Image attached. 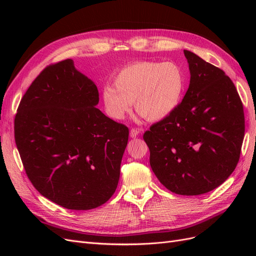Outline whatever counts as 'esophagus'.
<instances>
[{
    "instance_id": "obj_1",
    "label": "esophagus",
    "mask_w": 256,
    "mask_h": 256,
    "mask_svg": "<svg viewBox=\"0 0 256 256\" xmlns=\"http://www.w3.org/2000/svg\"><path fill=\"white\" fill-rule=\"evenodd\" d=\"M140 131H141V129L132 128V129L130 130V136H131V138H136V136H138V134H140Z\"/></svg>"
}]
</instances>
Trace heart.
Masks as SVG:
<instances>
[{
	"mask_svg": "<svg viewBox=\"0 0 256 256\" xmlns=\"http://www.w3.org/2000/svg\"><path fill=\"white\" fill-rule=\"evenodd\" d=\"M186 90L182 69L173 62L140 60L120 69L114 84L102 88L106 114L122 120L136 110L150 122H159L172 115L180 106Z\"/></svg>",
	"mask_w": 256,
	"mask_h": 256,
	"instance_id": "obj_1",
	"label": "heart"
}]
</instances>
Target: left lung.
<instances>
[{
	"label": "left lung",
	"mask_w": 256,
	"mask_h": 256,
	"mask_svg": "<svg viewBox=\"0 0 256 256\" xmlns=\"http://www.w3.org/2000/svg\"><path fill=\"white\" fill-rule=\"evenodd\" d=\"M189 88L177 110L143 136L152 172L166 189L200 196L234 172L244 136V114L235 85L222 69L184 50Z\"/></svg>",
	"instance_id": "left-lung-1"
}]
</instances>
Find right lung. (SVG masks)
Segmentation results:
<instances>
[{
	"label": "right lung",
	"mask_w": 256,
	"mask_h": 256,
	"mask_svg": "<svg viewBox=\"0 0 256 256\" xmlns=\"http://www.w3.org/2000/svg\"><path fill=\"white\" fill-rule=\"evenodd\" d=\"M95 83L68 58L49 65L23 95L14 141L35 189L62 207L88 210L116 190L129 129L97 109Z\"/></svg>",
	"instance_id": "right-lung-1"
}]
</instances>
